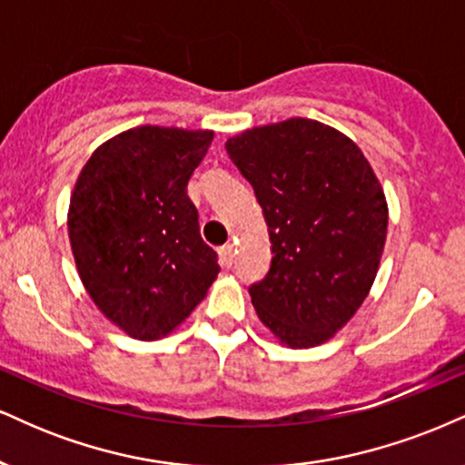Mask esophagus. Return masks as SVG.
<instances>
[{
	"instance_id": "1",
	"label": "esophagus",
	"mask_w": 465,
	"mask_h": 465,
	"mask_svg": "<svg viewBox=\"0 0 465 465\" xmlns=\"http://www.w3.org/2000/svg\"><path fill=\"white\" fill-rule=\"evenodd\" d=\"M220 259H222V263L226 265V267L232 265V261H234V245L232 243L222 245V248H220Z\"/></svg>"
}]
</instances>
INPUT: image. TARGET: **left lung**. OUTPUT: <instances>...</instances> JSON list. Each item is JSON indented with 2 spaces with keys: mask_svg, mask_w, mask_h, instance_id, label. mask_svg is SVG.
Segmentation results:
<instances>
[{
  "mask_svg": "<svg viewBox=\"0 0 465 465\" xmlns=\"http://www.w3.org/2000/svg\"><path fill=\"white\" fill-rule=\"evenodd\" d=\"M252 184L272 242V265L250 287L256 315L289 348L329 341L357 313L379 272L387 202L352 139L293 117L226 141Z\"/></svg>",
  "mask_w": 465,
  "mask_h": 465,
  "instance_id": "1",
  "label": "left lung"
}]
</instances>
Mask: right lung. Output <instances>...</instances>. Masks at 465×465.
<instances>
[{
	"label": "right lung",
	"mask_w": 465,
	"mask_h": 465,
	"mask_svg": "<svg viewBox=\"0 0 465 465\" xmlns=\"http://www.w3.org/2000/svg\"><path fill=\"white\" fill-rule=\"evenodd\" d=\"M213 130L139 125L93 152L69 202V242L95 307L134 340H161L204 300L220 265L187 183Z\"/></svg>",
	"instance_id": "add662e5"
}]
</instances>
